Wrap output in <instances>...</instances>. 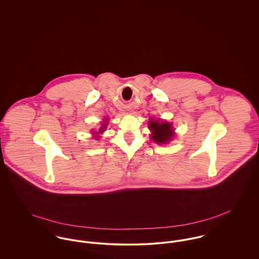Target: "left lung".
<instances>
[{
    "label": "left lung",
    "instance_id": "8db88e82",
    "mask_svg": "<svg viewBox=\"0 0 259 259\" xmlns=\"http://www.w3.org/2000/svg\"><path fill=\"white\" fill-rule=\"evenodd\" d=\"M149 130L151 131V140L157 144H165L171 140L174 130L168 122H158L156 120L149 121Z\"/></svg>",
    "mask_w": 259,
    "mask_h": 259
}]
</instances>
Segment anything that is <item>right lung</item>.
I'll use <instances>...</instances> for the list:
<instances>
[{
    "label": "right lung",
    "mask_w": 259,
    "mask_h": 259,
    "mask_svg": "<svg viewBox=\"0 0 259 259\" xmlns=\"http://www.w3.org/2000/svg\"><path fill=\"white\" fill-rule=\"evenodd\" d=\"M105 128H106V125H105V124H104V125H103V127H102V128H101V130H100V132H99V133H103V132H104V130H105Z\"/></svg>",
    "instance_id": "1"
}]
</instances>
